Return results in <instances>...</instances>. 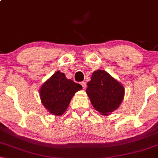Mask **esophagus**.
Here are the masks:
<instances>
[{"label":"esophagus","instance_id":"esophagus-1","mask_svg":"<svg viewBox=\"0 0 158 158\" xmlns=\"http://www.w3.org/2000/svg\"><path fill=\"white\" fill-rule=\"evenodd\" d=\"M81 86H82L83 89H85V88H87V84H86V82H85V81H81Z\"/></svg>","mask_w":158,"mask_h":158}]
</instances>
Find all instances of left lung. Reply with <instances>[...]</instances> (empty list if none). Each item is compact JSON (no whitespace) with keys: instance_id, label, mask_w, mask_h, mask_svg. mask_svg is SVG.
<instances>
[{"instance_id":"1","label":"left lung","mask_w":158,"mask_h":158,"mask_svg":"<svg viewBox=\"0 0 158 158\" xmlns=\"http://www.w3.org/2000/svg\"><path fill=\"white\" fill-rule=\"evenodd\" d=\"M124 92L123 85L102 70L94 72L86 89L92 106L102 115L110 114L119 108Z\"/></svg>"}]
</instances>
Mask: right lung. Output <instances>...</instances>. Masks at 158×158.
Masks as SVG:
<instances>
[{
    "instance_id": "right-lung-1",
    "label": "right lung",
    "mask_w": 158,
    "mask_h": 158,
    "mask_svg": "<svg viewBox=\"0 0 158 158\" xmlns=\"http://www.w3.org/2000/svg\"><path fill=\"white\" fill-rule=\"evenodd\" d=\"M81 88V85L68 79L64 73L57 71L41 87L40 98L50 114L61 116L67 110L76 92Z\"/></svg>"
}]
</instances>
